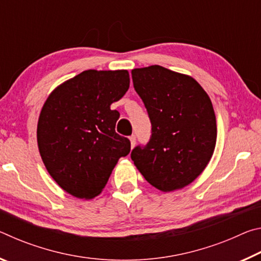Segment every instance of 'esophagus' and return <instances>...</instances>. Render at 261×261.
I'll return each instance as SVG.
<instances>
[{"label":"esophagus","mask_w":261,"mask_h":261,"mask_svg":"<svg viewBox=\"0 0 261 261\" xmlns=\"http://www.w3.org/2000/svg\"><path fill=\"white\" fill-rule=\"evenodd\" d=\"M130 143H131V147L134 148L135 145H136V136L135 135L130 136Z\"/></svg>","instance_id":"1"}]
</instances>
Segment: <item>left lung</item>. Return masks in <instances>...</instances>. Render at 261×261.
Listing matches in <instances>:
<instances>
[{
	"mask_svg": "<svg viewBox=\"0 0 261 261\" xmlns=\"http://www.w3.org/2000/svg\"><path fill=\"white\" fill-rule=\"evenodd\" d=\"M134 87L147 109L152 136L131 159L154 188L182 189L199 176L213 155L216 118L197 81L160 65L134 69Z\"/></svg>",
	"mask_w": 261,
	"mask_h": 261,
	"instance_id": "8db88e82",
	"label": "left lung"
}]
</instances>
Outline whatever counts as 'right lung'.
Instances as JSON below:
<instances>
[{"mask_svg": "<svg viewBox=\"0 0 261 261\" xmlns=\"http://www.w3.org/2000/svg\"><path fill=\"white\" fill-rule=\"evenodd\" d=\"M130 86L126 70H86L57 86L38 121L39 152L60 187L81 199L101 193L130 140L115 131L120 118L110 105Z\"/></svg>", "mask_w": 261, "mask_h": 261, "instance_id": "add662e5", "label": "right lung"}]
</instances>
